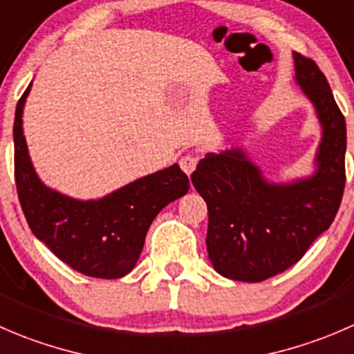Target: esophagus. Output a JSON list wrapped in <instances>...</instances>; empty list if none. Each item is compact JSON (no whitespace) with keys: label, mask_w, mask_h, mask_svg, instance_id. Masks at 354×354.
I'll list each match as a JSON object with an SVG mask.
<instances>
[{"label":"esophagus","mask_w":354,"mask_h":354,"mask_svg":"<svg viewBox=\"0 0 354 354\" xmlns=\"http://www.w3.org/2000/svg\"><path fill=\"white\" fill-rule=\"evenodd\" d=\"M180 166H181V169H183L185 173L190 176V174L194 173L195 167H197V157L190 156V153H188V156H183L180 159Z\"/></svg>","instance_id":"esophagus-1"}]
</instances>
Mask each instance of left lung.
<instances>
[{"label":"left lung","mask_w":354,"mask_h":354,"mask_svg":"<svg viewBox=\"0 0 354 354\" xmlns=\"http://www.w3.org/2000/svg\"><path fill=\"white\" fill-rule=\"evenodd\" d=\"M296 81L313 102L324 128L317 162L308 180L270 185L242 150L207 153L192 173L209 211L207 252L223 277L242 282L286 272L328 230L346 185V121L324 72L294 53Z\"/></svg>","instance_id":"left-lung-1"}]
</instances>
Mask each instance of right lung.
Wrapping results in <instances>:
<instances>
[{"mask_svg":"<svg viewBox=\"0 0 354 354\" xmlns=\"http://www.w3.org/2000/svg\"><path fill=\"white\" fill-rule=\"evenodd\" d=\"M30 84L15 111V183L29 228L75 272L121 279L133 270L150 223L160 209L185 195L188 176L178 164L140 178L100 201H74L39 181L27 153L22 112Z\"/></svg>","mask_w":354,"mask_h":354,"instance_id":"obj_1","label":"right lung"}]
</instances>
